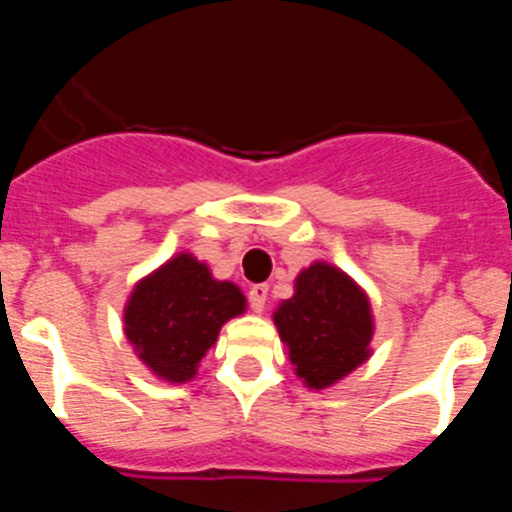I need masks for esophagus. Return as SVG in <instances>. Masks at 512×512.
<instances>
[{
    "instance_id": "1",
    "label": "esophagus",
    "mask_w": 512,
    "mask_h": 512,
    "mask_svg": "<svg viewBox=\"0 0 512 512\" xmlns=\"http://www.w3.org/2000/svg\"><path fill=\"white\" fill-rule=\"evenodd\" d=\"M266 297H269V287H266V284H253V287L248 289V302H251V310L264 312Z\"/></svg>"
}]
</instances>
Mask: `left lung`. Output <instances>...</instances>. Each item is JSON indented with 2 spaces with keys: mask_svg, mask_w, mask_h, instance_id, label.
<instances>
[{
  "mask_svg": "<svg viewBox=\"0 0 512 512\" xmlns=\"http://www.w3.org/2000/svg\"><path fill=\"white\" fill-rule=\"evenodd\" d=\"M274 325L307 390H328L372 356L374 312L366 289L328 261H312L279 302Z\"/></svg>",
  "mask_w": 512,
  "mask_h": 512,
  "instance_id": "left-lung-1",
  "label": "left lung"
}]
</instances>
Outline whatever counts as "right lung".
Listing matches in <instances>:
<instances>
[{
    "label": "right lung",
    "mask_w": 512,
    "mask_h": 512,
    "mask_svg": "<svg viewBox=\"0 0 512 512\" xmlns=\"http://www.w3.org/2000/svg\"><path fill=\"white\" fill-rule=\"evenodd\" d=\"M246 307L238 284L220 282L205 261L182 251L135 282L122 310V328L153 377L187 384L197 377L220 328Z\"/></svg>",
    "instance_id": "right-lung-1"
}]
</instances>
